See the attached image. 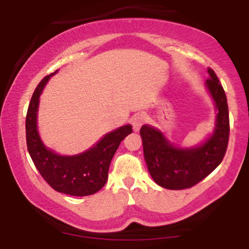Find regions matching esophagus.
Wrapping results in <instances>:
<instances>
[{"label":"esophagus","instance_id":"34e87169","mask_svg":"<svg viewBox=\"0 0 249 249\" xmlns=\"http://www.w3.org/2000/svg\"><path fill=\"white\" fill-rule=\"evenodd\" d=\"M146 123V116L144 113H137L132 118V126L134 131H139L142 125Z\"/></svg>","mask_w":249,"mask_h":249}]
</instances>
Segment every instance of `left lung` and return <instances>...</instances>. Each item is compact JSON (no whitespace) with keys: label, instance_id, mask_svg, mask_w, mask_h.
Returning a JSON list of instances; mask_svg holds the SVG:
<instances>
[{"label":"left lung","instance_id":"1","mask_svg":"<svg viewBox=\"0 0 249 249\" xmlns=\"http://www.w3.org/2000/svg\"><path fill=\"white\" fill-rule=\"evenodd\" d=\"M206 85L218 108L215 131L201 146L174 147L161 132L142 125L141 136L148 172L154 181L167 190H185L196 185L212 173L224 159L230 138V115L227 98L213 69Z\"/></svg>","mask_w":249,"mask_h":249}]
</instances>
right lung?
I'll return each mask as SVG.
<instances>
[{
  "label": "right lung",
  "instance_id": "obj_1",
  "mask_svg": "<svg viewBox=\"0 0 249 249\" xmlns=\"http://www.w3.org/2000/svg\"><path fill=\"white\" fill-rule=\"evenodd\" d=\"M53 73L45 76L39 82L31 97L25 117L28 151L43 179L57 192L75 196H91L107 184L110 162L121 142L132 132V126L125 125L117 128L107 133L92 148L77 156L64 157L48 150L37 132L36 117L39 96Z\"/></svg>",
  "mask_w": 249,
  "mask_h": 249
}]
</instances>
